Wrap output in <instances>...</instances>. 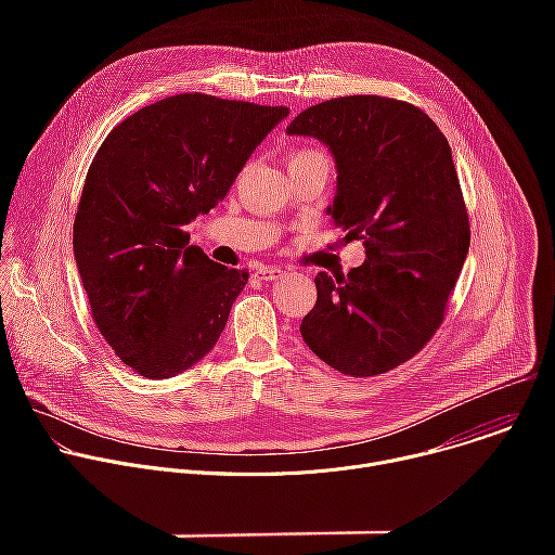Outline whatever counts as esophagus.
<instances>
[{
  "label": "esophagus",
  "instance_id": "obj_1",
  "mask_svg": "<svg viewBox=\"0 0 555 555\" xmlns=\"http://www.w3.org/2000/svg\"><path fill=\"white\" fill-rule=\"evenodd\" d=\"M281 274H283V270L276 268V266H259V268L255 270V276H257L259 281H274V279H279Z\"/></svg>",
  "mask_w": 555,
  "mask_h": 555
}]
</instances>
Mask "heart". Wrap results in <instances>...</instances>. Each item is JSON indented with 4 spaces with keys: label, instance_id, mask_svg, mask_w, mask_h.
<instances>
[{
    "label": "heart",
    "instance_id": "1",
    "mask_svg": "<svg viewBox=\"0 0 555 555\" xmlns=\"http://www.w3.org/2000/svg\"><path fill=\"white\" fill-rule=\"evenodd\" d=\"M321 157H327L323 151L319 149H311V146H300V149H294L287 157V165L294 167V165H302V163H309V160H321Z\"/></svg>",
    "mask_w": 555,
    "mask_h": 555
}]
</instances>
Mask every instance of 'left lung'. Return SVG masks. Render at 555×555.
Here are the masks:
<instances>
[{
    "label": "left lung",
    "mask_w": 555,
    "mask_h": 555,
    "mask_svg": "<svg viewBox=\"0 0 555 555\" xmlns=\"http://www.w3.org/2000/svg\"><path fill=\"white\" fill-rule=\"evenodd\" d=\"M287 133L325 142L338 167L327 208L366 261L319 272L307 347L332 369L371 377L404 364L441 327L469 248V217L446 135L420 107L375 94L298 114Z\"/></svg>",
    "instance_id": "1"
}]
</instances>
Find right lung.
Here are the masks:
<instances>
[{"mask_svg":"<svg viewBox=\"0 0 555 555\" xmlns=\"http://www.w3.org/2000/svg\"><path fill=\"white\" fill-rule=\"evenodd\" d=\"M287 114L178 94L118 122L96 151L74 217V257L99 332L135 373L173 377L219 340L250 274L189 246L184 225L225 197Z\"/></svg>","mask_w":555,"mask_h":555,"instance_id":"1","label":"right lung"}]
</instances>
